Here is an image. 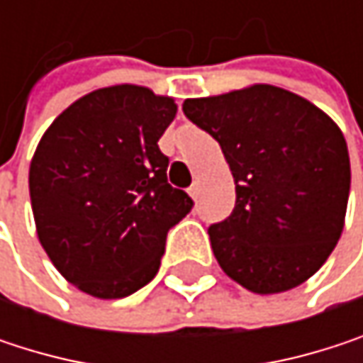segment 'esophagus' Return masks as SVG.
<instances>
[{"instance_id": "1", "label": "esophagus", "mask_w": 363, "mask_h": 363, "mask_svg": "<svg viewBox=\"0 0 363 363\" xmlns=\"http://www.w3.org/2000/svg\"><path fill=\"white\" fill-rule=\"evenodd\" d=\"M189 195H191L193 199H197V195H199V186H197V184H191V186H189Z\"/></svg>"}]
</instances>
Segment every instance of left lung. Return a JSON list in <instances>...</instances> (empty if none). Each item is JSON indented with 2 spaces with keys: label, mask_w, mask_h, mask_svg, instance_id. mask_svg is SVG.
<instances>
[{
  "label": "left lung",
  "mask_w": 363,
  "mask_h": 363,
  "mask_svg": "<svg viewBox=\"0 0 363 363\" xmlns=\"http://www.w3.org/2000/svg\"><path fill=\"white\" fill-rule=\"evenodd\" d=\"M182 111L218 140L235 181L231 216L208 229L220 269L256 294L307 281L345 227L351 166L338 125L267 84L186 99Z\"/></svg>",
  "instance_id": "8db88e82"
}]
</instances>
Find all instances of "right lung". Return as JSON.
I'll return each mask as SVG.
<instances>
[{"instance_id": "obj_1", "label": "right lung", "mask_w": 363, "mask_h": 363, "mask_svg": "<svg viewBox=\"0 0 363 363\" xmlns=\"http://www.w3.org/2000/svg\"><path fill=\"white\" fill-rule=\"evenodd\" d=\"M177 105L143 86L94 90L37 145L29 193L37 238L60 275L96 298H123L160 271L168 231L193 199L168 182L157 140Z\"/></svg>"}]
</instances>
